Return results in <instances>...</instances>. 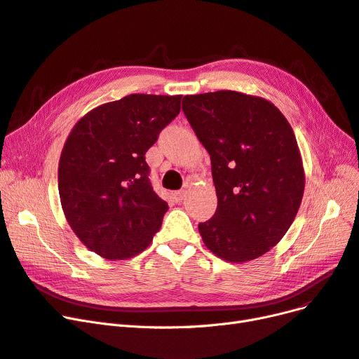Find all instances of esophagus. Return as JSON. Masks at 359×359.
Masks as SVG:
<instances>
[{"label":"esophagus","mask_w":359,"mask_h":359,"mask_svg":"<svg viewBox=\"0 0 359 359\" xmlns=\"http://www.w3.org/2000/svg\"><path fill=\"white\" fill-rule=\"evenodd\" d=\"M184 196H187V191H176L172 194V198H175L176 203H182Z\"/></svg>","instance_id":"1"}]
</instances>
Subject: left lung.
Segmentation results:
<instances>
[{"label": "left lung", "instance_id": "obj_1", "mask_svg": "<svg viewBox=\"0 0 359 359\" xmlns=\"http://www.w3.org/2000/svg\"><path fill=\"white\" fill-rule=\"evenodd\" d=\"M182 109L210 154L217 194L215 216L198 224L204 244L233 263L268 253L303 198L293 128L273 103L231 90L184 96Z\"/></svg>", "mask_w": 359, "mask_h": 359}]
</instances>
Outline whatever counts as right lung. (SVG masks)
<instances>
[{"instance_id":"1","label":"right lung","mask_w":359,"mask_h":359,"mask_svg":"<svg viewBox=\"0 0 359 359\" xmlns=\"http://www.w3.org/2000/svg\"><path fill=\"white\" fill-rule=\"evenodd\" d=\"M182 96L130 95L84 115L59 161L63 213L96 255H139L161 228L168 205L149 180L144 154L180 112Z\"/></svg>"}]
</instances>
